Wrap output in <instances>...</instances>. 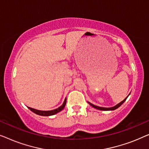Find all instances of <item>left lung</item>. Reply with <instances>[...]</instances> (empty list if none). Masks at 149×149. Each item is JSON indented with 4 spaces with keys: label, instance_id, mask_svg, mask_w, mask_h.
<instances>
[{
    "label": "left lung",
    "instance_id": "1",
    "mask_svg": "<svg viewBox=\"0 0 149 149\" xmlns=\"http://www.w3.org/2000/svg\"><path fill=\"white\" fill-rule=\"evenodd\" d=\"M127 98V96L126 98H125L124 100H122V101H121V102H119V104H117V105H116V106H114V107H110V108H105V107H98V106H96V105H95V104H92V103H91V102H88V103L91 104V105L92 106V107H93L94 108H95V109H98V110H102V111H113V110H115V109H117L118 107H120L121 104H122L123 102H125V100H126V98Z\"/></svg>",
    "mask_w": 149,
    "mask_h": 149
}]
</instances>
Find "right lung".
Here are the masks:
<instances>
[{
	"label": "right lung",
	"instance_id": "1",
	"mask_svg": "<svg viewBox=\"0 0 149 149\" xmlns=\"http://www.w3.org/2000/svg\"><path fill=\"white\" fill-rule=\"evenodd\" d=\"M66 104V98L65 99L63 103L59 107L56 109L54 110H51V111H40V110H37V109H32L31 107H28V109L32 111V112L34 113L39 115V116H53V115H54L57 113L60 112L61 111H62L63 109L65 106Z\"/></svg>",
	"mask_w": 149,
	"mask_h": 149
}]
</instances>
